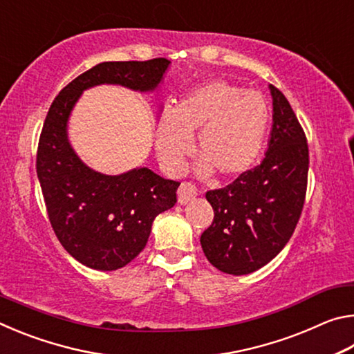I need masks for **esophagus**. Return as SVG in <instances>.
I'll use <instances>...</instances> for the list:
<instances>
[{
	"label": "esophagus",
	"mask_w": 354,
	"mask_h": 354,
	"mask_svg": "<svg viewBox=\"0 0 354 354\" xmlns=\"http://www.w3.org/2000/svg\"><path fill=\"white\" fill-rule=\"evenodd\" d=\"M196 194H198V190H196L195 184H192L189 181H184L178 189V201L181 203V205H185V203L194 200Z\"/></svg>",
	"instance_id": "1"
}]
</instances>
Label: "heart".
I'll return each instance as SVG.
<instances>
[{
  "label": "heart",
  "mask_w": 354,
  "mask_h": 354,
  "mask_svg": "<svg viewBox=\"0 0 354 354\" xmlns=\"http://www.w3.org/2000/svg\"><path fill=\"white\" fill-rule=\"evenodd\" d=\"M268 122L270 107L259 92L211 81L184 97L175 109L165 107L156 124V149L165 170L179 171L192 149V137L198 133L201 169L236 178L259 158Z\"/></svg>",
  "instance_id": "1"
}]
</instances>
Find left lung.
Here are the masks:
<instances>
[{
    "label": "left lung",
    "instance_id": "obj_1",
    "mask_svg": "<svg viewBox=\"0 0 354 354\" xmlns=\"http://www.w3.org/2000/svg\"><path fill=\"white\" fill-rule=\"evenodd\" d=\"M270 91L273 128L266 158L231 184L206 192L214 220L201 234V248L215 268L236 277L256 272L286 247L306 200V134L284 93L274 86Z\"/></svg>",
    "mask_w": 354,
    "mask_h": 354
}]
</instances>
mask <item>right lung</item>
<instances>
[{
	"instance_id": "add662e5",
	"label": "right lung",
	"mask_w": 354,
	"mask_h": 354,
	"mask_svg": "<svg viewBox=\"0 0 354 354\" xmlns=\"http://www.w3.org/2000/svg\"><path fill=\"white\" fill-rule=\"evenodd\" d=\"M170 61L103 62L68 82L46 113L35 169L53 231L84 266L111 272L145 248L154 218L175 206L178 181L148 169L118 176L84 165L67 140V120L82 91L98 84L147 92L158 87Z\"/></svg>"
}]
</instances>
